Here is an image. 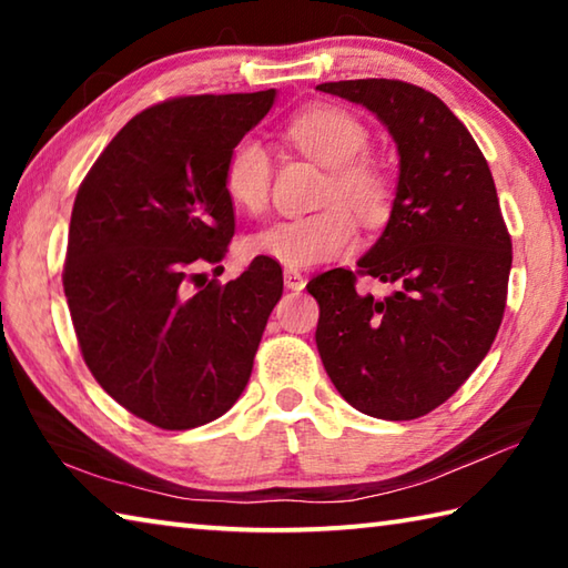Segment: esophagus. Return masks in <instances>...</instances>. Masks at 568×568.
I'll list each match as a JSON object with an SVG mask.
<instances>
[{"label":"esophagus","instance_id":"obj_1","mask_svg":"<svg viewBox=\"0 0 568 568\" xmlns=\"http://www.w3.org/2000/svg\"><path fill=\"white\" fill-rule=\"evenodd\" d=\"M283 281H285V287H287V291L301 293L303 287H305V277H303V273H301V271H291V267H287V271L283 273Z\"/></svg>","mask_w":568,"mask_h":568}]
</instances>
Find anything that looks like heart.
Segmentation results:
<instances>
[{"label": "heart", "mask_w": 568, "mask_h": 568, "mask_svg": "<svg viewBox=\"0 0 568 568\" xmlns=\"http://www.w3.org/2000/svg\"><path fill=\"white\" fill-rule=\"evenodd\" d=\"M287 138L307 158L328 170L321 205L313 215L273 223L250 237V253L281 263L291 271L335 261L355 245V217L381 225L393 205V185L378 162L365 158L371 132L355 114L341 108H313L287 124ZM271 155L257 140H240L223 168L230 203L261 215L271 200Z\"/></svg>", "instance_id": "b5f03b06"}]
</instances>
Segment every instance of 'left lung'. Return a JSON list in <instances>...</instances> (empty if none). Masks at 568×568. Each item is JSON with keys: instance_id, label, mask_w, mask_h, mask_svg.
Returning <instances> with one entry per match:
<instances>
[{"instance_id": "8db88e82", "label": "left lung", "mask_w": 568, "mask_h": 568, "mask_svg": "<svg viewBox=\"0 0 568 568\" xmlns=\"http://www.w3.org/2000/svg\"><path fill=\"white\" fill-rule=\"evenodd\" d=\"M315 90L371 110L400 158L388 225L358 271L335 267L307 283L321 305V361L355 410L420 418L464 386L504 321L511 235L491 170L434 92L400 80L323 82ZM355 274L397 291L361 296Z\"/></svg>"}]
</instances>
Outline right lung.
Masks as SVG:
<instances>
[{"mask_svg": "<svg viewBox=\"0 0 568 568\" xmlns=\"http://www.w3.org/2000/svg\"><path fill=\"white\" fill-rule=\"evenodd\" d=\"M273 102L275 90L152 104L77 190L62 273L77 343L94 381L158 428L187 430L233 408L283 295L267 257L225 285L197 273L235 235L225 160Z\"/></svg>", "mask_w": 568, "mask_h": 568, "instance_id": "1", "label": "right lung"}]
</instances>
